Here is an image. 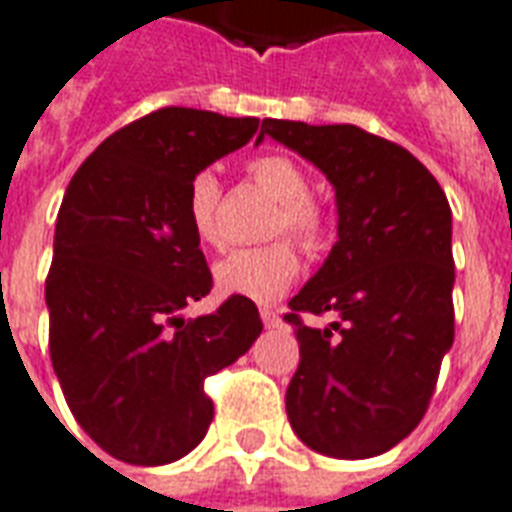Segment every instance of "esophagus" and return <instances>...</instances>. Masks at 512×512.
Returning <instances> with one entry per match:
<instances>
[{
  "label": "esophagus",
  "mask_w": 512,
  "mask_h": 512,
  "mask_svg": "<svg viewBox=\"0 0 512 512\" xmlns=\"http://www.w3.org/2000/svg\"><path fill=\"white\" fill-rule=\"evenodd\" d=\"M260 317H263V325L265 327H276L279 322H282V317H279V311L271 306H263L260 308Z\"/></svg>",
  "instance_id": "1"
}]
</instances>
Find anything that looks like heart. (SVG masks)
Instances as JSON below:
<instances>
[{
	"mask_svg": "<svg viewBox=\"0 0 512 512\" xmlns=\"http://www.w3.org/2000/svg\"><path fill=\"white\" fill-rule=\"evenodd\" d=\"M247 174L265 195L276 201L271 217V233H287L306 249H322L330 236V222L319 201L308 195V177L298 163L265 152L247 163ZM217 201H220V182L212 171H198L187 185V222L195 239L201 244H217ZM300 271V257L290 241H273L255 249H233L214 265V284L225 295L241 298L276 300Z\"/></svg>",
	"mask_w": 512,
	"mask_h": 512,
	"instance_id": "heart-1",
	"label": "heart"
}]
</instances>
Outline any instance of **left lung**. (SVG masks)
Wrapping results in <instances>:
<instances>
[{"label":"left lung","mask_w":512,"mask_h":512,"mask_svg":"<svg viewBox=\"0 0 512 512\" xmlns=\"http://www.w3.org/2000/svg\"><path fill=\"white\" fill-rule=\"evenodd\" d=\"M335 187L338 241L284 319L300 362L287 416L308 448L368 459L408 438L427 413L454 343L451 206L424 163L357 126L263 120ZM303 313H335L308 328Z\"/></svg>","instance_id":"1"}]
</instances>
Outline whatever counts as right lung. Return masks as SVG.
I'll return each mask as SVG.
<instances>
[{
  "mask_svg": "<svg viewBox=\"0 0 512 512\" xmlns=\"http://www.w3.org/2000/svg\"><path fill=\"white\" fill-rule=\"evenodd\" d=\"M257 126L163 107L104 139L66 187L45 279L50 360L77 424L112 459L155 467L190 454L214 419L204 381L263 333L241 295L179 317L212 290L187 185Z\"/></svg>",
  "mask_w": 512,
  "mask_h": 512,
  "instance_id": "right-lung-1",
  "label": "right lung"
}]
</instances>
